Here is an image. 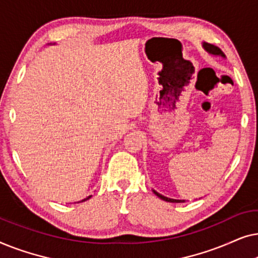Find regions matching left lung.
Listing matches in <instances>:
<instances>
[{
	"mask_svg": "<svg viewBox=\"0 0 258 258\" xmlns=\"http://www.w3.org/2000/svg\"><path fill=\"white\" fill-rule=\"evenodd\" d=\"M202 47L204 48V50H206V51L208 52V54L214 55V56H221V57L225 58L224 52L222 51L220 48L216 47V45L210 44V43H207V42H203V43H202ZM153 192H154L155 195H156L157 197H160L161 200L165 201V202H170V203H183V202H185L184 200H174V199H169V197H165V196H163V195H161V194H158V192L156 191V190H153Z\"/></svg>",
	"mask_w": 258,
	"mask_h": 258,
	"instance_id": "1",
	"label": "left lung"
}]
</instances>
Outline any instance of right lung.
<instances>
[{
	"instance_id": "1",
	"label": "right lung",
	"mask_w": 258,
	"mask_h": 258,
	"mask_svg": "<svg viewBox=\"0 0 258 258\" xmlns=\"http://www.w3.org/2000/svg\"><path fill=\"white\" fill-rule=\"evenodd\" d=\"M90 197H91V195H90V196H88L87 199H84V200H82V201H80V202H77V203H82V202H84V201H88V200L90 199Z\"/></svg>"
}]
</instances>
